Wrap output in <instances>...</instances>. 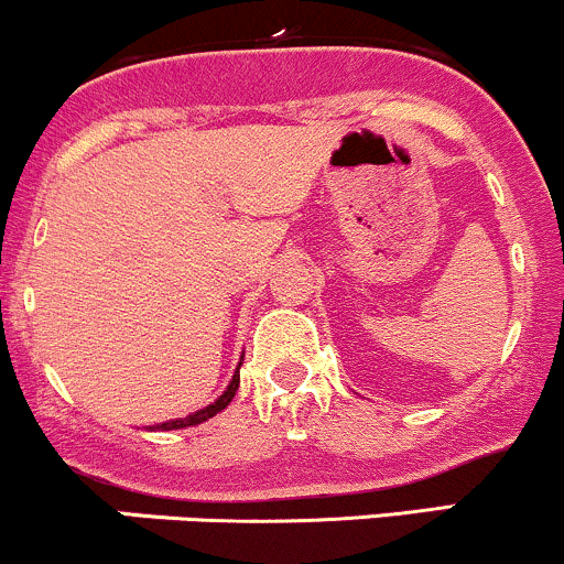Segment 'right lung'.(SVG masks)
<instances>
[{
  "instance_id": "1",
  "label": "right lung",
  "mask_w": 564,
  "mask_h": 564,
  "mask_svg": "<svg viewBox=\"0 0 564 564\" xmlns=\"http://www.w3.org/2000/svg\"><path fill=\"white\" fill-rule=\"evenodd\" d=\"M239 368H241V362H239V366H236L234 379L228 381V387H226V390H223V395L217 398L215 403L204 405V409L193 411V414H187V416H180V420L161 422V425H153L150 430H183V427H191V425H202V422H207V420H212V416H215V414H220V411L226 409V405L234 401L236 390H239Z\"/></svg>"
}]
</instances>
